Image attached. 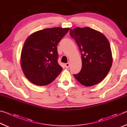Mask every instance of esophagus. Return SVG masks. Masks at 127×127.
<instances>
[{
    "label": "esophagus",
    "instance_id": "1",
    "mask_svg": "<svg viewBox=\"0 0 127 127\" xmlns=\"http://www.w3.org/2000/svg\"><path fill=\"white\" fill-rule=\"evenodd\" d=\"M70 64V63H69V62H68V63L65 64V67H66V68H68L69 67Z\"/></svg>",
    "mask_w": 127,
    "mask_h": 127
}]
</instances>
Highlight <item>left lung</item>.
<instances>
[{"label": "left lung", "instance_id": "8db88e82", "mask_svg": "<svg viewBox=\"0 0 127 127\" xmlns=\"http://www.w3.org/2000/svg\"><path fill=\"white\" fill-rule=\"evenodd\" d=\"M81 53L82 68L73 74L85 86L99 83L107 76L112 65L113 59L110 43L100 32L90 27H77L70 30Z\"/></svg>", "mask_w": 127, "mask_h": 127}]
</instances>
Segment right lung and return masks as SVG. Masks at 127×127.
<instances>
[{
    "mask_svg": "<svg viewBox=\"0 0 127 127\" xmlns=\"http://www.w3.org/2000/svg\"><path fill=\"white\" fill-rule=\"evenodd\" d=\"M69 28L54 27L40 30L27 38L21 52V64L25 76L36 85L45 86L62 72L58 63L57 45Z\"/></svg>",
    "mask_w": 127,
    "mask_h": 127,
    "instance_id": "1",
    "label": "right lung"
}]
</instances>
